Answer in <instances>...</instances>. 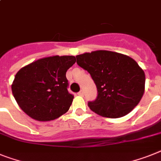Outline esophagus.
Masks as SVG:
<instances>
[{
  "mask_svg": "<svg viewBox=\"0 0 161 161\" xmlns=\"http://www.w3.org/2000/svg\"><path fill=\"white\" fill-rule=\"evenodd\" d=\"M77 95H80V96H83L84 95V92H83V90H80V91H79V92L77 93Z\"/></svg>",
  "mask_w": 161,
  "mask_h": 161,
  "instance_id": "esophagus-1",
  "label": "esophagus"
}]
</instances>
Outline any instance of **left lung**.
<instances>
[{
    "label": "left lung",
    "mask_w": 161,
    "mask_h": 161,
    "mask_svg": "<svg viewBox=\"0 0 161 161\" xmlns=\"http://www.w3.org/2000/svg\"><path fill=\"white\" fill-rule=\"evenodd\" d=\"M76 63L88 71L97 88L89 101L92 111L105 118L125 116L140 102L145 90V73L132 58L99 50L76 56Z\"/></svg>",
    "instance_id": "1"
}]
</instances>
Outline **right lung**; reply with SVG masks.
<instances>
[{
	"label": "right lung",
	"instance_id": "add662e5",
	"mask_svg": "<svg viewBox=\"0 0 161 161\" xmlns=\"http://www.w3.org/2000/svg\"><path fill=\"white\" fill-rule=\"evenodd\" d=\"M75 62L74 56H53L21 68L11 86L21 109L38 121L53 120L67 112L74 95L67 90L66 73Z\"/></svg>",
	"mask_w": 161,
	"mask_h": 161
}]
</instances>
